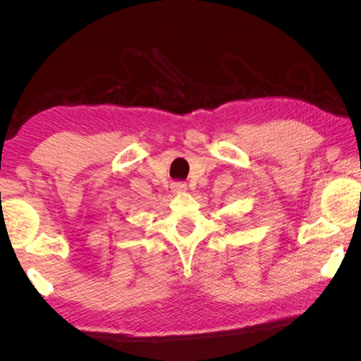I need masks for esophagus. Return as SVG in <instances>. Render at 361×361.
Segmentation results:
<instances>
[{
    "label": "esophagus",
    "instance_id": "34e87169",
    "mask_svg": "<svg viewBox=\"0 0 361 361\" xmlns=\"http://www.w3.org/2000/svg\"><path fill=\"white\" fill-rule=\"evenodd\" d=\"M172 189H173V192H183V191H186L188 186H186V183H183V181H175L172 185Z\"/></svg>",
    "mask_w": 361,
    "mask_h": 361
}]
</instances>
